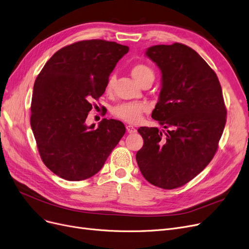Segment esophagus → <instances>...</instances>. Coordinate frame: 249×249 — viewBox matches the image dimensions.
<instances>
[{
	"mask_svg": "<svg viewBox=\"0 0 249 249\" xmlns=\"http://www.w3.org/2000/svg\"><path fill=\"white\" fill-rule=\"evenodd\" d=\"M126 129H127V132L128 133H135L136 132V129L133 126H131V125H127Z\"/></svg>",
	"mask_w": 249,
	"mask_h": 249,
	"instance_id": "obj_1",
	"label": "esophagus"
}]
</instances>
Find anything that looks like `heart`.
Segmentation results:
<instances>
[{"instance_id": "1", "label": "heart", "mask_w": 249, "mask_h": 249, "mask_svg": "<svg viewBox=\"0 0 249 249\" xmlns=\"http://www.w3.org/2000/svg\"><path fill=\"white\" fill-rule=\"evenodd\" d=\"M148 74H154L153 71L146 65L138 64L131 70L132 77L135 79L137 83L142 81L144 77H146ZM115 82V76L111 75L109 77V80L107 82L106 89L107 91H111L113 89ZM148 107L146 104L143 103H126L116 106L113 109V114L115 117H117L120 120H123L128 123H136L140 120L142 114L146 112Z\"/></svg>"}]
</instances>
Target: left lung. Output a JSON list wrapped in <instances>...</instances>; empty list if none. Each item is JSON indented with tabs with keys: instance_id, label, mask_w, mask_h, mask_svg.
<instances>
[{
	"instance_id": "obj_1",
	"label": "left lung",
	"mask_w": 249,
	"mask_h": 249,
	"mask_svg": "<svg viewBox=\"0 0 249 249\" xmlns=\"http://www.w3.org/2000/svg\"><path fill=\"white\" fill-rule=\"evenodd\" d=\"M145 56L160 70L151 118L164 129H138L143 146L136 160L150 184L174 189L198 175L218 149L227 114L222 88L208 63L185 45L153 46Z\"/></svg>"
}]
</instances>
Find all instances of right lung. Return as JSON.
Masks as SVG:
<instances>
[{"label": "right lung", "instance_id": "add662e5", "mask_svg": "<svg viewBox=\"0 0 249 249\" xmlns=\"http://www.w3.org/2000/svg\"><path fill=\"white\" fill-rule=\"evenodd\" d=\"M128 51L103 39L75 42L53 53L36 77L30 125L42 161L57 176H93L125 134L124 124L114 119H103L98 128L85 121Z\"/></svg>", "mask_w": 249, "mask_h": 249}]
</instances>
